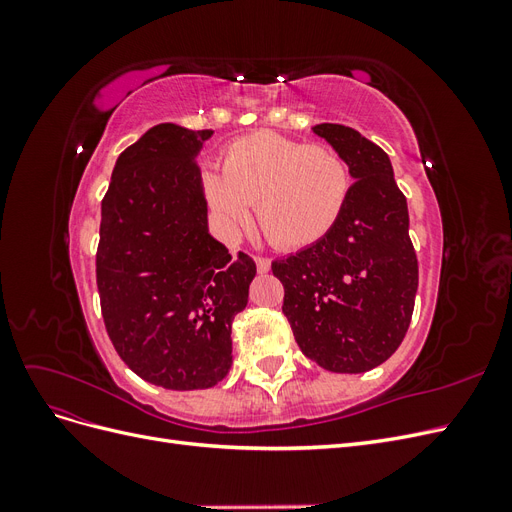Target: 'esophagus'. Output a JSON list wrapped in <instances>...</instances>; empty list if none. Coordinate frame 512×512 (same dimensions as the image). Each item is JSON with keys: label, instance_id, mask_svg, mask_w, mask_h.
Wrapping results in <instances>:
<instances>
[{"label": "esophagus", "instance_id": "obj_1", "mask_svg": "<svg viewBox=\"0 0 512 512\" xmlns=\"http://www.w3.org/2000/svg\"><path fill=\"white\" fill-rule=\"evenodd\" d=\"M254 260H256L258 273H267V271L271 269V260H269V258H265V256H254Z\"/></svg>", "mask_w": 512, "mask_h": 512}]
</instances>
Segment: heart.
I'll list each match as a JSON object with an SVG mask.
<instances>
[{"label":"heart","instance_id":"heart-1","mask_svg":"<svg viewBox=\"0 0 512 512\" xmlns=\"http://www.w3.org/2000/svg\"><path fill=\"white\" fill-rule=\"evenodd\" d=\"M350 188V168L333 147L269 130L230 143L222 170L205 173L209 205L226 226H250L256 205L260 230L284 250L327 237L342 218Z\"/></svg>","mask_w":512,"mask_h":512}]
</instances>
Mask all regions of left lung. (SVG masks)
<instances>
[{"label":"left lung","instance_id":"obj_1","mask_svg":"<svg viewBox=\"0 0 512 512\" xmlns=\"http://www.w3.org/2000/svg\"><path fill=\"white\" fill-rule=\"evenodd\" d=\"M314 132L354 179L346 209L322 241L282 260V312L307 359L335 374H363L404 342L414 312L418 260L408 203L386 153L356 130L320 123Z\"/></svg>","mask_w":512,"mask_h":512}]
</instances>
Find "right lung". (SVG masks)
Wrapping results in <instances>:
<instances>
[{
    "label": "right lung",
    "instance_id": "obj_1",
    "mask_svg": "<svg viewBox=\"0 0 512 512\" xmlns=\"http://www.w3.org/2000/svg\"><path fill=\"white\" fill-rule=\"evenodd\" d=\"M213 130L160 123L117 158L102 198L96 282L108 337L136 376L209 389L232 365V320L256 262L209 235L196 166Z\"/></svg>",
    "mask_w": 512,
    "mask_h": 512
}]
</instances>
